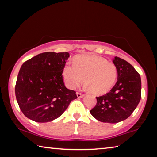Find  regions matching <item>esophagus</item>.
Listing matches in <instances>:
<instances>
[{
  "label": "esophagus",
  "instance_id": "1",
  "mask_svg": "<svg viewBox=\"0 0 157 157\" xmlns=\"http://www.w3.org/2000/svg\"><path fill=\"white\" fill-rule=\"evenodd\" d=\"M84 94H81V93H79V92H77V96H78V98H82L84 96Z\"/></svg>",
  "mask_w": 157,
  "mask_h": 157
}]
</instances>
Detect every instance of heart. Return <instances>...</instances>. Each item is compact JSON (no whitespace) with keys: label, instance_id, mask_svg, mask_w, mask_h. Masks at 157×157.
Listing matches in <instances>:
<instances>
[{"label":"heart","instance_id":"heart-1","mask_svg":"<svg viewBox=\"0 0 157 157\" xmlns=\"http://www.w3.org/2000/svg\"><path fill=\"white\" fill-rule=\"evenodd\" d=\"M63 78L69 89H73L81 84L84 78V87L96 95L104 94L115 84L118 69L112 62L94 55H79L73 59V65H66Z\"/></svg>","mask_w":157,"mask_h":157}]
</instances>
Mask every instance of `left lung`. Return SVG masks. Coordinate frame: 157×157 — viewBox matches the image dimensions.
I'll return each mask as SVG.
<instances>
[{
  "label": "left lung",
  "instance_id": "1",
  "mask_svg": "<svg viewBox=\"0 0 157 157\" xmlns=\"http://www.w3.org/2000/svg\"><path fill=\"white\" fill-rule=\"evenodd\" d=\"M113 63L118 69V80L110 91L96 97L91 115L103 123H117L133 113L141 98V79L139 73L127 61L115 57Z\"/></svg>",
  "mask_w": 157,
  "mask_h": 157
}]
</instances>
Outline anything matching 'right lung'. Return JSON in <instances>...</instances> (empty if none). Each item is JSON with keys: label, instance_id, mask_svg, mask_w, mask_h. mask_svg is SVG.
Instances as JSON below:
<instances>
[{"label": "right lung", "instance_id": "add662e5", "mask_svg": "<svg viewBox=\"0 0 157 157\" xmlns=\"http://www.w3.org/2000/svg\"><path fill=\"white\" fill-rule=\"evenodd\" d=\"M68 57V52H43L21 66L15 94L21 111L29 119L37 123L52 121L78 98L63 81V68Z\"/></svg>", "mask_w": 157, "mask_h": 157}]
</instances>
